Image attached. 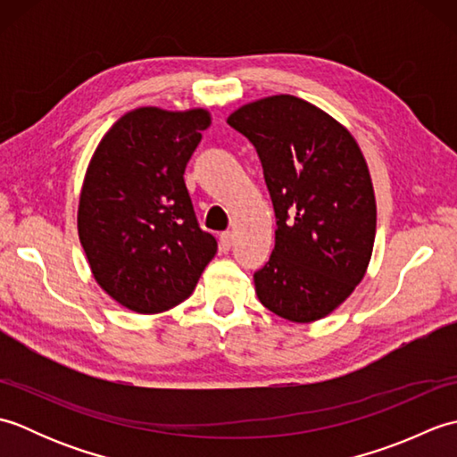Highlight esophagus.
<instances>
[{"label":"esophagus","mask_w":457,"mask_h":457,"mask_svg":"<svg viewBox=\"0 0 457 457\" xmlns=\"http://www.w3.org/2000/svg\"><path fill=\"white\" fill-rule=\"evenodd\" d=\"M231 241H234V234H231V231H221V234H220V249L223 251V253H228V251H229Z\"/></svg>","instance_id":"obj_1"}]
</instances>
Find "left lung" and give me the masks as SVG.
Wrapping results in <instances>:
<instances>
[{
    "label": "left lung",
    "instance_id": "8db88e82",
    "mask_svg": "<svg viewBox=\"0 0 457 457\" xmlns=\"http://www.w3.org/2000/svg\"><path fill=\"white\" fill-rule=\"evenodd\" d=\"M253 143L273 200L275 249L253 275L261 304L290 322L328 316L361 283L377 206L353 135L316 105L270 96L228 118Z\"/></svg>",
    "mask_w": 457,
    "mask_h": 457
}]
</instances>
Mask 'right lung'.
I'll list each match as a JSON object with an SVG mask.
<instances>
[{"label":"right lung","instance_id":"obj_1","mask_svg":"<svg viewBox=\"0 0 457 457\" xmlns=\"http://www.w3.org/2000/svg\"><path fill=\"white\" fill-rule=\"evenodd\" d=\"M208 125L206 110H133L104 135L86 170L80 244L98 285L133 312L180 304L216 255L184 184Z\"/></svg>","mask_w":457,"mask_h":457}]
</instances>
